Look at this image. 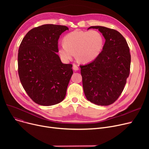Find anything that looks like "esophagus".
<instances>
[{
    "mask_svg": "<svg viewBox=\"0 0 149 149\" xmlns=\"http://www.w3.org/2000/svg\"><path fill=\"white\" fill-rule=\"evenodd\" d=\"M73 69L74 70H75V71H77V70H79V68L78 67V66H77V65H73Z\"/></svg>",
    "mask_w": 149,
    "mask_h": 149,
    "instance_id": "obj_1",
    "label": "esophagus"
}]
</instances>
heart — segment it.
<instances>
[{"label":"heart","instance_id":"b5f03b06","mask_svg":"<svg viewBox=\"0 0 149 149\" xmlns=\"http://www.w3.org/2000/svg\"><path fill=\"white\" fill-rule=\"evenodd\" d=\"M64 42L59 45L58 50L61 58L66 61L76 55L81 62H91L99 56L104 46L103 35L95 30L72 31L65 37Z\"/></svg>","mask_w":149,"mask_h":149}]
</instances>
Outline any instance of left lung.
<instances>
[{
	"instance_id": "left-lung-1",
	"label": "left lung",
	"mask_w": 149,
	"mask_h": 149,
	"mask_svg": "<svg viewBox=\"0 0 149 149\" xmlns=\"http://www.w3.org/2000/svg\"><path fill=\"white\" fill-rule=\"evenodd\" d=\"M105 38L102 51L94 60L81 65L86 97L98 106H108L118 98L129 75L131 57L124 37L115 29L93 26Z\"/></svg>"
}]
</instances>
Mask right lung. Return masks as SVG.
Wrapping results in <instances>:
<instances>
[{
    "mask_svg": "<svg viewBox=\"0 0 149 149\" xmlns=\"http://www.w3.org/2000/svg\"><path fill=\"white\" fill-rule=\"evenodd\" d=\"M66 26L46 24L31 29L20 43L18 72L23 88L34 102L52 106L64 100L73 74L71 64L61 62L57 52Z\"/></svg>",
    "mask_w": 149,
    "mask_h": 149,
    "instance_id": "1",
    "label": "right lung"
}]
</instances>
